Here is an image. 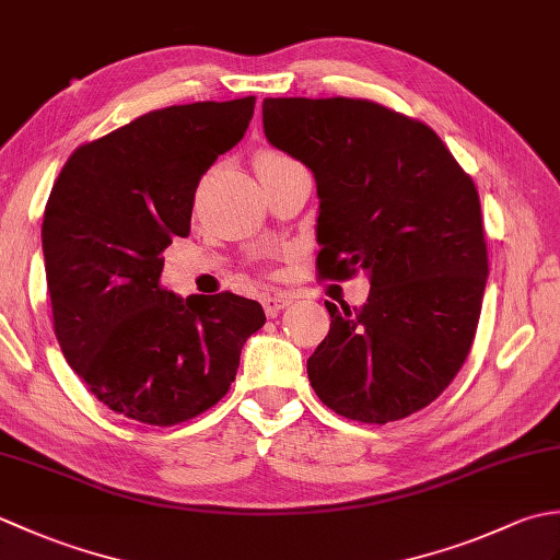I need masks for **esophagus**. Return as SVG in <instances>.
Listing matches in <instances>:
<instances>
[{"label":"esophagus","instance_id":"obj_1","mask_svg":"<svg viewBox=\"0 0 560 560\" xmlns=\"http://www.w3.org/2000/svg\"><path fill=\"white\" fill-rule=\"evenodd\" d=\"M289 299H283V295H265V299H261V307H265V313L269 315V317H273V315H279L283 307H289Z\"/></svg>","mask_w":560,"mask_h":560}]
</instances>
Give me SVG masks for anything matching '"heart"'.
Segmentation results:
<instances>
[{
	"label": "heart",
	"mask_w": 560,
	"mask_h": 560,
	"mask_svg": "<svg viewBox=\"0 0 560 560\" xmlns=\"http://www.w3.org/2000/svg\"><path fill=\"white\" fill-rule=\"evenodd\" d=\"M283 161H289V156H283V153H277V151H261V153H257V159H255V171L257 173L267 171V168H271V165L283 163Z\"/></svg>",
	"instance_id": "1"
}]
</instances>
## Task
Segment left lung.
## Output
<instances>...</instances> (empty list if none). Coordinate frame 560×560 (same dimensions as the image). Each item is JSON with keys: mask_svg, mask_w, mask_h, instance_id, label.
Here are the masks:
<instances>
[{"mask_svg": "<svg viewBox=\"0 0 560 560\" xmlns=\"http://www.w3.org/2000/svg\"><path fill=\"white\" fill-rule=\"evenodd\" d=\"M261 122L315 175L319 277H371L359 311L325 301L317 397L361 423L428 407L467 361L489 277L471 177L431 127L373 101L265 98Z\"/></svg>", "mask_w": 560, "mask_h": 560, "instance_id": "8db88e82", "label": "left lung"}]
</instances>
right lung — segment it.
Here are the masks:
<instances>
[{"label": "right lung", "mask_w": 560, "mask_h": 560, "mask_svg": "<svg viewBox=\"0 0 560 560\" xmlns=\"http://www.w3.org/2000/svg\"><path fill=\"white\" fill-rule=\"evenodd\" d=\"M255 96L171 105L79 147L52 185L43 255L67 363L105 407L175 425L231 389L243 343L265 325L235 293L177 299L163 249L189 235L195 192L243 139Z\"/></svg>", "instance_id": "add662e5"}]
</instances>
